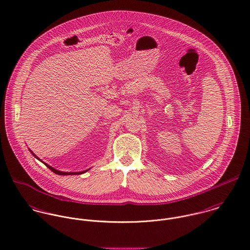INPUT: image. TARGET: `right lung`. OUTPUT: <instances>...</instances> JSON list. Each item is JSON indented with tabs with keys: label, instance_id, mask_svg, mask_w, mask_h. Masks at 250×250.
I'll return each mask as SVG.
<instances>
[{
	"label": "right lung",
	"instance_id": "add662e5",
	"mask_svg": "<svg viewBox=\"0 0 250 250\" xmlns=\"http://www.w3.org/2000/svg\"><path fill=\"white\" fill-rule=\"evenodd\" d=\"M30 152H31V151H30ZM31 154H32V155H33V156H34L36 159H38V158H37V157H36V156H35V155H34L32 152H31ZM39 159L40 161H42L41 159ZM42 162H43V161H42ZM43 163L45 164V166H46L48 169H50V170H51L53 173H55V174H57V175H60V176H68V175H80V174H84L85 172H87V171L89 170V169H88V170H86V171H82V172H61V171H58V170L54 169L53 167L49 166L48 164H46V163H45V162H43Z\"/></svg>",
	"mask_w": 250,
	"mask_h": 250
}]
</instances>
